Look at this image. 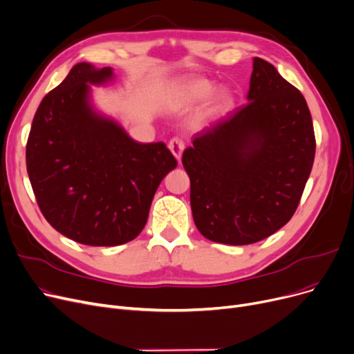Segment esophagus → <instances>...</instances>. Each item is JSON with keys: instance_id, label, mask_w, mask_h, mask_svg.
<instances>
[{"instance_id": "obj_1", "label": "esophagus", "mask_w": 354, "mask_h": 354, "mask_svg": "<svg viewBox=\"0 0 354 354\" xmlns=\"http://www.w3.org/2000/svg\"><path fill=\"white\" fill-rule=\"evenodd\" d=\"M167 147H169V151L172 152V155H174L178 160H180L182 153H183V149H185L183 140L179 139V138H174V139H171V142H169V145H167Z\"/></svg>"}]
</instances>
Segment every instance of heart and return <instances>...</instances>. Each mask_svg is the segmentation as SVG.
Returning a JSON list of instances; mask_svg holds the SVG:
<instances>
[{
    "mask_svg": "<svg viewBox=\"0 0 354 354\" xmlns=\"http://www.w3.org/2000/svg\"><path fill=\"white\" fill-rule=\"evenodd\" d=\"M211 90H212V86L207 80L194 79L189 82H185L176 93V103L188 104V103L198 102L203 97H207L211 93ZM228 103H230L228 96L225 93L219 91V93H215V95H212L207 100L203 111H205V115H214L216 111L224 110L228 106Z\"/></svg>",
    "mask_w": 354,
    "mask_h": 354,
    "instance_id": "1",
    "label": "heart"
}]
</instances>
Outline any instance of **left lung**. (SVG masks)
<instances>
[{
  "label": "left lung",
  "mask_w": 354,
  "mask_h": 354,
  "mask_svg": "<svg viewBox=\"0 0 354 354\" xmlns=\"http://www.w3.org/2000/svg\"><path fill=\"white\" fill-rule=\"evenodd\" d=\"M252 67L248 103L198 133L182 155L198 231L230 245L258 243L287 224L315 155L300 90L263 59Z\"/></svg>",
  "instance_id": "1"
}]
</instances>
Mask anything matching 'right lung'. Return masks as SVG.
Listing matches in <instances>:
<instances>
[{
  "mask_svg": "<svg viewBox=\"0 0 354 354\" xmlns=\"http://www.w3.org/2000/svg\"><path fill=\"white\" fill-rule=\"evenodd\" d=\"M111 76L110 67L74 66L41 100L26 147L41 214L55 231L91 247L135 239L159 183L178 166L163 142H135L91 110L88 83Z\"/></svg>",
  "mask_w": 354,
  "mask_h": 354,
  "instance_id": "add662e5",
  "label": "right lung"
}]
</instances>
